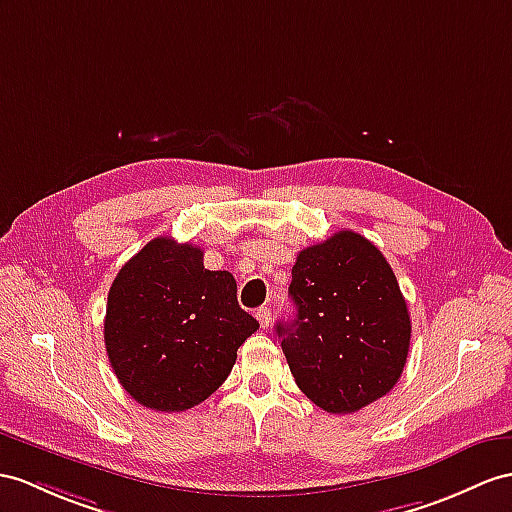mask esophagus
<instances>
[{
  "label": "esophagus",
  "instance_id": "34e87169",
  "mask_svg": "<svg viewBox=\"0 0 512 512\" xmlns=\"http://www.w3.org/2000/svg\"><path fill=\"white\" fill-rule=\"evenodd\" d=\"M256 319H258V323H260V328H269V321H271V310H269L267 306L258 308V310H256Z\"/></svg>",
  "mask_w": 512,
  "mask_h": 512
}]
</instances>
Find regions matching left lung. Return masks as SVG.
Returning <instances> with one entry per match:
<instances>
[{"instance_id": "obj_1", "label": "left lung", "mask_w": 512, "mask_h": 512, "mask_svg": "<svg viewBox=\"0 0 512 512\" xmlns=\"http://www.w3.org/2000/svg\"><path fill=\"white\" fill-rule=\"evenodd\" d=\"M291 273L297 315L276 332L299 389L332 415L380 400L410 347L406 299L380 249L341 230L302 249Z\"/></svg>"}]
</instances>
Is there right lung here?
Masks as SVG:
<instances>
[{
  "label": "right lung",
  "instance_id": "add662e5",
  "mask_svg": "<svg viewBox=\"0 0 512 512\" xmlns=\"http://www.w3.org/2000/svg\"><path fill=\"white\" fill-rule=\"evenodd\" d=\"M258 321L236 299L230 271L204 269V252L169 236L149 241L110 286L104 341L132 400L162 413L204 402L226 382Z\"/></svg>",
  "mask_w": 512,
  "mask_h": 512
}]
</instances>
